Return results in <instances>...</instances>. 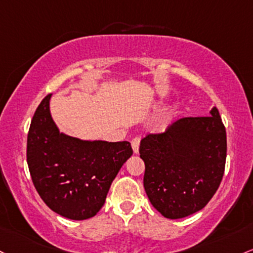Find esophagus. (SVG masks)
<instances>
[{
    "label": "esophagus",
    "mask_w": 253,
    "mask_h": 253,
    "mask_svg": "<svg viewBox=\"0 0 253 253\" xmlns=\"http://www.w3.org/2000/svg\"><path fill=\"white\" fill-rule=\"evenodd\" d=\"M131 144H132V149H133V152H134V154H138V152H139L140 138H138V137L133 138L132 141H131Z\"/></svg>",
    "instance_id": "esophagus-1"
}]
</instances>
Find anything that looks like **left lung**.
Masks as SVG:
<instances>
[{
  "label": "left lung",
  "instance_id": "left-lung-1",
  "mask_svg": "<svg viewBox=\"0 0 253 253\" xmlns=\"http://www.w3.org/2000/svg\"><path fill=\"white\" fill-rule=\"evenodd\" d=\"M144 188L165 217L182 218L209 203L223 177L226 128L217 108L209 116L182 118L165 133L140 141Z\"/></svg>",
  "mask_w": 253,
  "mask_h": 253
}]
</instances>
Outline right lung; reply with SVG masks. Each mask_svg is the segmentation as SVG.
I'll return each instance as SVG.
<instances>
[{"mask_svg":"<svg viewBox=\"0 0 253 253\" xmlns=\"http://www.w3.org/2000/svg\"><path fill=\"white\" fill-rule=\"evenodd\" d=\"M49 93L38 105L27 134L32 182L52 211L71 220L93 217L113 180L132 156L128 141L82 140L60 133L50 114Z\"/></svg>","mask_w":253,"mask_h":253,"instance_id":"right-lung-1","label":"right lung"}]
</instances>
